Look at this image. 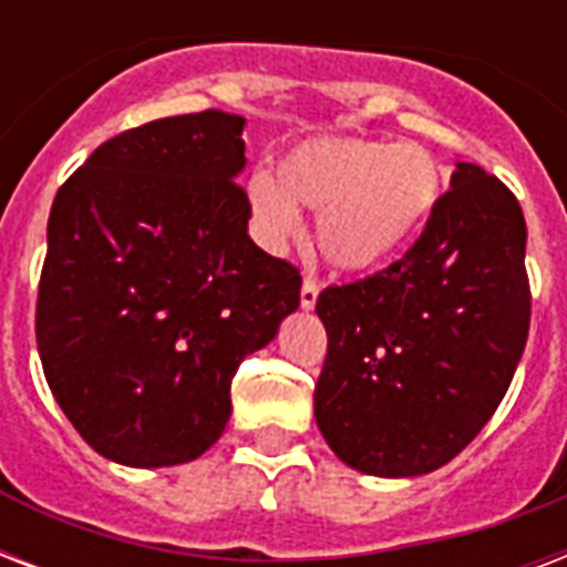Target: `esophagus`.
<instances>
[{
	"label": "esophagus",
	"mask_w": 567,
	"mask_h": 567,
	"mask_svg": "<svg viewBox=\"0 0 567 567\" xmlns=\"http://www.w3.org/2000/svg\"><path fill=\"white\" fill-rule=\"evenodd\" d=\"M318 293H320L318 279L306 276V279H302V288H300V306H302V309H306V311L315 309V302H318Z\"/></svg>",
	"instance_id": "esophagus-1"
}]
</instances>
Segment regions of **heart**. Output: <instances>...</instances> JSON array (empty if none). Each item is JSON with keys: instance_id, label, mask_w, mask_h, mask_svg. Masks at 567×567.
I'll list each match as a JSON object with an SVG mask.
<instances>
[{"instance_id": "heart-1", "label": "heart", "mask_w": 567, "mask_h": 567, "mask_svg": "<svg viewBox=\"0 0 567 567\" xmlns=\"http://www.w3.org/2000/svg\"><path fill=\"white\" fill-rule=\"evenodd\" d=\"M444 171L430 146L315 137L291 146L270 173L247 182L258 238L282 247L300 231V208L318 212V247L344 274L377 270L403 252L439 212Z\"/></svg>"}]
</instances>
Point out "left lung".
<instances>
[{"mask_svg": "<svg viewBox=\"0 0 567 567\" xmlns=\"http://www.w3.org/2000/svg\"><path fill=\"white\" fill-rule=\"evenodd\" d=\"M527 223L497 176L458 162L439 212L385 270L318 297L315 421L344 465L430 474L501 405L529 332Z\"/></svg>", "mask_w": 567, "mask_h": 567, "instance_id": "1", "label": "left lung"}]
</instances>
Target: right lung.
<instances>
[{"label":"right lung","instance_id":"add662e5","mask_svg":"<svg viewBox=\"0 0 567 567\" xmlns=\"http://www.w3.org/2000/svg\"><path fill=\"white\" fill-rule=\"evenodd\" d=\"M244 126L208 109L128 128L49 212L40 362L75 432L117 465L203 456L244 355L300 306V270L247 235Z\"/></svg>","mask_w":567,"mask_h":567}]
</instances>
